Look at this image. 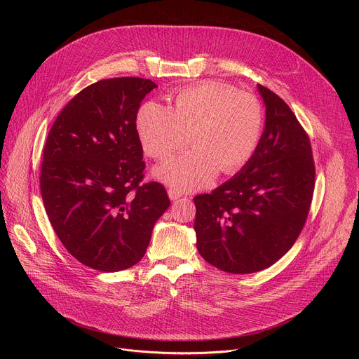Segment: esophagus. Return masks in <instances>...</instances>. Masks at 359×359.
I'll list each match as a JSON object with an SVG mask.
<instances>
[{"mask_svg": "<svg viewBox=\"0 0 359 359\" xmlns=\"http://www.w3.org/2000/svg\"><path fill=\"white\" fill-rule=\"evenodd\" d=\"M168 194H169V198L173 200V201L182 197V193H180L179 190H176V189H169V190H168Z\"/></svg>", "mask_w": 359, "mask_h": 359, "instance_id": "obj_1", "label": "esophagus"}]
</instances>
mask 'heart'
<instances>
[{
    "label": "heart",
    "instance_id": "heart-1",
    "mask_svg": "<svg viewBox=\"0 0 359 359\" xmlns=\"http://www.w3.org/2000/svg\"><path fill=\"white\" fill-rule=\"evenodd\" d=\"M139 142L153 159H166L190 142L194 147L155 169V176L177 190L210 184L219 172L231 175L254 155L263 133L257 97L217 82L180 89L173 107L146 100L135 118Z\"/></svg>",
    "mask_w": 359,
    "mask_h": 359
}]
</instances>
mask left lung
I'll list each match as a JSON object with an SVG mask.
<instances>
[{
	"instance_id": "1",
	"label": "left lung",
	"mask_w": 359,
	"mask_h": 359,
	"mask_svg": "<svg viewBox=\"0 0 359 359\" xmlns=\"http://www.w3.org/2000/svg\"><path fill=\"white\" fill-rule=\"evenodd\" d=\"M266 123L251 159L210 194L196 196V245L231 274L262 271L292 247L311 206L316 168L309 135L285 102L264 88Z\"/></svg>"
}]
</instances>
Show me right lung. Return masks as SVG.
Masks as SVG:
<instances>
[{"label": "right lung", "instance_id": "add662e5", "mask_svg": "<svg viewBox=\"0 0 359 359\" xmlns=\"http://www.w3.org/2000/svg\"><path fill=\"white\" fill-rule=\"evenodd\" d=\"M155 88L130 76L92 83L68 102L45 142L39 183L48 219L71 255L97 271L139 263L170 206L161 183H142L135 118Z\"/></svg>", "mask_w": 359, "mask_h": 359}]
</instances>
